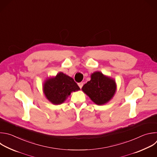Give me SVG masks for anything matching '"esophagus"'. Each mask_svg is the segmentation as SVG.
Returning <instances> with one entry per match:
<instances>
[{"label": "esophagus", "instance_id": "obj_1", "mask_svg": "<svg viewBox=\"0 0 157 157\" xmlns=\"http://www.w3.org/2000/svg\"><path fill=\"white\" fill-rule=\"evenodd\" d=\"M78 86H79V87L81 89V88H82V87L83 86V82H81L78 83Z\"/></svg>", "mask_w": 157, "mask_h": 157}]
</instances>
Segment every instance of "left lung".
I'll use <instances>...</instances> for the list:
<instances>
[{
    "mask_svg": "<svg viewBox=\"0 0 157 157\" xmlns=\"http://www.w3.org/2000/svg\"><path fill=\"white\" fill-rule=\"evenodd\" d=\"M90 78V80L82 86V90L98 105L109 102L117 90L115 80L100 71L93 73Z\"/></svg>",
    "mask_w": 157,
    "mask_h": 157,
    "instance_id": "8db88e82",
    "label": "left lung"
}]
</instances>
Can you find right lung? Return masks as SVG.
<instances>
[{
	"label": "right lung",
	"instance_id": "1",
	"mask_svg": "<svg viewBox=\"0 0 157 157\" xmlns=\"http://www.w3.org/2000/svg\"><path fill=\"white\" fill-rule=\"evenodd\" d=\"M80 90L74 79L62 72L56 77L48 78L43 84V92L47 99L54 105H59L66 100L71 92Z\"/></svg>",
	"mask_w": 157,
	"mask_h": 157
}]
</instances>
